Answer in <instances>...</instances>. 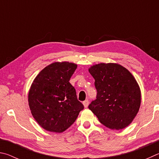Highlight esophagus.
Segmentation results:
<instances>
[{
	"instance_id": "obj_1",
	"label": "esophagus",
	"mask_w": 159,
	"mask_h": 159,
	"mask_svg": "<svg viewBox=\"0 0 159 159\" xmlns=\"http://www.w3.org/2000/svg\"><path fill=\"white\" fill-rule=\"evenodd\" d=\"M89 103V100H85L84 101H83V105H84V106L85 107H87Z\"/></svg>"
}]
</instances>
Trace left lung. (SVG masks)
Wrapping results in <instances>:
<instances>
[{
	"label": "left lung",
	"mask_w": 159,
	"mask_h": 159,
	"mask_svg": "<svg viewBox=\"0 0 159 159\" xmlns=\"http://www.w3.org/2000/svg\"><path fill=\"white\" fill-rule=\"evenodd\" d=\"M95 80L96 99L89 105L98 120L119 130L131 123L140 106V87L127 69L116 63H100L89 70Z\"/></svg>",
	"instance_id": "obj_1"
}]
</instances>
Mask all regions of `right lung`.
I'll return each mask as SVG.
<instances>
[{
  "label": "right lung",
  "mask_w": 159,
  "mask_h": 159,
  "mask_svg": "<svg viewBox=\"0 0 159 159\" xmlns=\"http://www.w3.org/2000/svg\"><path fill=\"white\" fill-rule=\"evenodd\" d=\"M76 68L75 63H53L40 72L30 87L29 104L31 114L48 131L66 130L84 109L69 82Z\"/></svg>",
  "instance_id": "obj_1"
}]
</instances>
